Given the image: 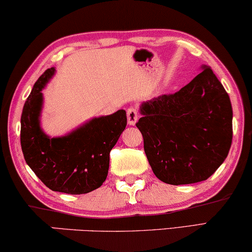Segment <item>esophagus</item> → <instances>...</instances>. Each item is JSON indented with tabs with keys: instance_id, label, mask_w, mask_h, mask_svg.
Masks as SVG:
<instances>
[{
	"instance_id": "34e87169",
	"label": "esophagus",
	"mask_w": 252,
	"mask_h": 252,
	"mask_svg": "<svg viewBox=\"0 0 252 252\" xmlns=\"http://www.w3.org/2000/svg\"><path fill=\"white\" fill-rule=\"evenodd\" d=\"M137 119H139V111L135 108H129L127 110V122H128V125H135Z\"/></svg>"
}]
</instances>
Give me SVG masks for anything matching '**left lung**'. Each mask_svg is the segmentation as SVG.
Instances as JSON below:
<instances>
[{"instance_id": "8db88e82", "label": "left lung", "mask_w": 252, "mask_h": 252, "mask_svg": "<svg viewBox=\"0 0 252 252\" xmlns=\"http://www.w3.org/2000/svg\"><path fill=\"white\" fill-rule=\"evenodd\" d=\"M136 123L144 153L165 184L204 181L226 159L233 139L229 96L213 71H203L174 94L143 103Z\"/></svg>"}]
</instances>
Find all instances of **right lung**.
Instances as JSON below:
<instances>
[{
  "label": "right lung",
  "mask_w": 252,
  "mask_h": 252,
  "mask_svg": "<svg viewBox=\"0 0 252 252\" xmlns=\"http://www.w3.org/2000/svg\"><path fill=\"white\" fill-rule=\"evenodd\" d=\"M54 67L34 84L20 119V144L26 163L36 177L54 191L87 194L101 187L109 170L110 151L127 124L126 112L91 120L63 137H48L40 128L42 91Z\"/></svg>",
  "instance_id": "add662e5"
}]
</instances>
